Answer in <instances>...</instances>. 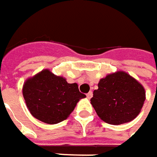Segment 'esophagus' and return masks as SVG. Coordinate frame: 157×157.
I'll use <instances>...</instances> for the list:
<instances>
[{
  "mask_svg": "<svg viewBox=\"0 0 157 157\" xmlns=\"http://www.w3.org/2000/svg\"><path fill=\"white\" fill-rule=\"evenodd\" d=\"M86 97H87L88 99H91V98L93 97V93H92V92H89V93L86 94Z\"/></svg>",
  "mask_w": 157,
  "mask_h": 157,
  "instance_id": "esophagus-1",
  "label": "esophagus"
}]
</instances>
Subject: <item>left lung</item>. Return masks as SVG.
Returning <instances> with one entry per match:
<instances>
[{
  "label": "left lung",
  "instance_id": "8db88e82",
  "mask_svg": "<svg viewBox=\"0 0 157 157\" xmlns=\"http://www.w3.org/2000/svg\"><path fill=\"white\" fill-rule=\"evenodd\" d=\"M94 91L91 104L99 117L112 125L129 122L140 113L145 101V90L124 71L109 74L100 79Z\"/></svg>",
  "mask_w": 157,
  "mask_h": 157
}]
</instances>
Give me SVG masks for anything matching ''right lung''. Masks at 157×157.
I'll use <instances>...</instances> for the list:
<instances>
[{"instance_id":"1","label":"right lung","mask_w":157,"mask_h":157,"mask_svg":"<svg viewBox=\"0 0 157 157\" xmlns=\"http://www.w3.org/2000/svg\"><path fill=\"white\" fill-rule=\"evenodd\" d=\"M22 94L30 113L47 124L63 121L85 98L76 83L69 84L49 70H44L24 83Z\"/></svg>"}]
</instances>
